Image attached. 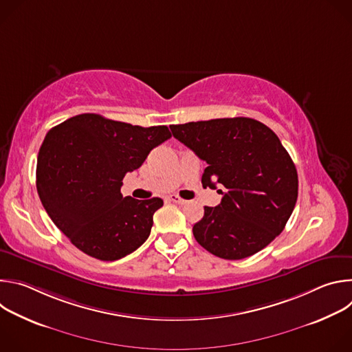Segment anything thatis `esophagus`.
Masks as SVG:
<instances>
[{"label":"esophagus","mask_w":352,"mask_h":352,"mask_svg":"<svg viewBox=\"0 0 352 352\" xmlns=\"http://www.w3.org/2000/svg\"><path fill=\"white\" fill-rule=\"evenodd\" d=\"M171 202H174V204H178V205H185L186 204V200L185 199H182V197H179L178 195H170V197H168Z\"/></svg>","instance_id":"1"}]
</instances>
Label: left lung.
<instances>
[{"label": "left lung", "mask_w": 352, "mask_h": 352, "mask_svg": "<svg viewBox=\"0 0 352 352\" xmlns=\"http://www.w3.org/2000/svg\"><path fill=\"white\" fill-rule=\"evenodd\" d=\"M175 139L208 163L204 188L223 195L205 206L192 231L210 254L239 261L267 246L285 227L298 197V174L278 136L245 117L171 125Z\"/></svg>", "instance_id": "8db88e82"}]
</instances>
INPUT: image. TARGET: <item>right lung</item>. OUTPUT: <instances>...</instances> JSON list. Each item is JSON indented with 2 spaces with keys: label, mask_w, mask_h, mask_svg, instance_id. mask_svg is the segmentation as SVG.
Segmentation results:
<instances>
[{
  "label": "right lung",
  "mask_w": 352,
  "mask_h": 352,
  "mask_svg": "<svg viewBox=\"0 0 352 352\" xmlns=\"http://www.w3.org/2000/svg\"><path fill=\"white\" fill-rule=\"evenodd\" d=\"M170 138L166 125L143 128L98 114L75 116L52 128L36 168L47 214L91 258L113 262L132 254L148 238L163 200L124 197L122 179Z\"/></svg>",
  "instance_id": "right-lung-1"
}]
</instances>
